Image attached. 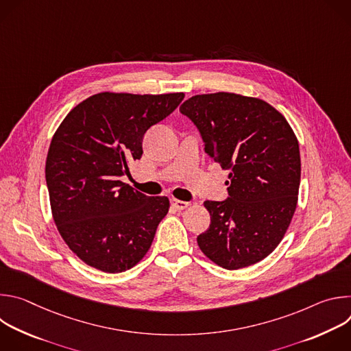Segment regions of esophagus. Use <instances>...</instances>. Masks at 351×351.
Returning a JSON list of instances; mask_svg holds the SVG:
<instances>
[{
    "instance_id": "34e87169",
    "label": "esophagus",
    "mask_w": 351,
    "mask_h": 351,
    "mask_svg": "<svg viewBox=\"0 0 351 351\" xmlns=\"http://www.w3.org/2000/svg\"><path fill=\"white\" fill-rule=\"evenodd\" d=\"M171 204H172V207H173L175 210H178V211L184 210V208H187V207L190 206L189 203L182 202V199H176V198H172V199H171Z\"/></svg>"
}]
</instances>
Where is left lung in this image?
Wrapping results in <instances>:
<instances>
[{
  "label": "left lung",
  "mask_w": 351,
  "mask_h": 351,
  "mask_svg": "<svg viewBox=\"0 0 351 351\" xmlns=\"http://www.w3.org/2000/svg\"><path fill=\"white\" fill-rule=\"evenodd\" d=\"M180 112L229 171V198L204 203L211 223L197 237L199 250L225 269L260 263L282 241L297 206L302 161L291 126L264 99L225 91L193 95Z\"/></svg>",
  "instance_id": "left-lung-1"
}]
</instances>
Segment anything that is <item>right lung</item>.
<instances>
[{
	"label": "right lung",
	"mask_w": 351,
	"mask_h": 351,
	"mask_svg": "<svg viewBox=\"0 0 351 351\" xmlns=\"http://www.w3.org/2000/svg\"><path fill=\"white\" fill-rule=\"evenodd\" d=\"M183 93L103 91L77 104L56 130L45 161L53 219L88 267L119 274L138 264L169 210L123 183L145 132L172 114Z\"/></svg>",
	"instance_id": "1"
}]
</instances>
